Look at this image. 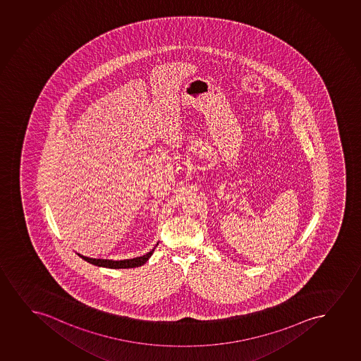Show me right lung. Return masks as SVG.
Here are the masks:
<instances>
[{"instance_id": "1", "label": "right lung", "mask_w": 361, "mask_h": 361, "mask_svg": "<svg viewBox=\"0 0 361 361\" xmlns=\"http://www.w3.org/2000/svg\"><path fill=\"white\" fill-rule=\"evenodd\" d=\"M159 243H157L154 247L150 250L149 252L145 253L143 256H140V257L135 258H128V259H120V261H114V259H104V258H90L87 257V256H83V255H80V253H77L80 258H83L85 261L90 263V264H94V266H98V267H104V268H111V269H121V268H135L140 267V266H143L148 259H149L150 256L153 255L154 252L155 247L158 246Z\"/></svg>"}]
</instances>
